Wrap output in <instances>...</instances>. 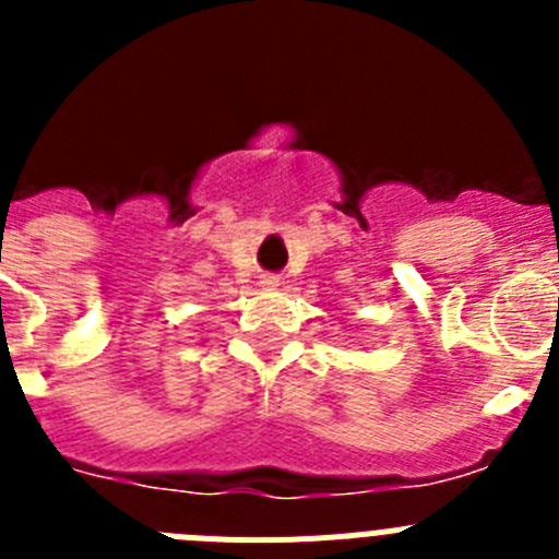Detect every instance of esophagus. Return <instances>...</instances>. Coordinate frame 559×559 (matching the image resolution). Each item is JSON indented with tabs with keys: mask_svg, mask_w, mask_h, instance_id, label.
<instances>
[{
	"mask_svg": "<svg viewBox=\"0 0 559 559\" xmlns=\"http://www.w3.org/2000/svg\"><path fill=\"white\" fill-rule=\"evenodd\" d=\"M260 285H263V288H276V285H280V280L271 274H265V276H260Z\"/></svg>",
	"mask_w": 559,
	"mask_h": 559,
	"instance_id": "1",
	"label": "esophagus"
}]
</instances>
